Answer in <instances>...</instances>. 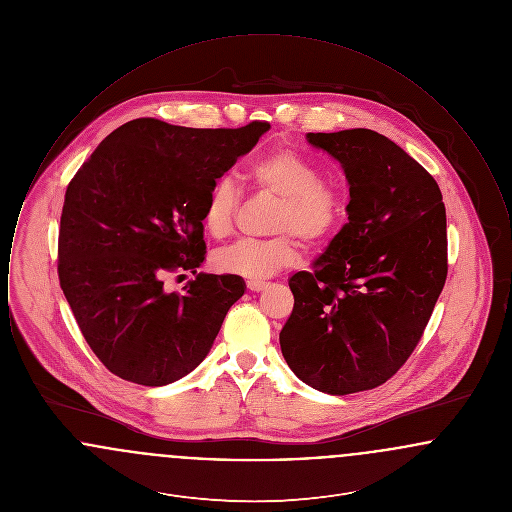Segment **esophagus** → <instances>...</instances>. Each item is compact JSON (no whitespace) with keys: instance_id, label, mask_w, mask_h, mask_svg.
<instances>
[{"instance_id":"1","label":"esophagus","mask_w":512,"mask_h":512,"mask_svg":"<svg viewBox=\"0 0 512 512\" xmlns=\"http://www.w3.org/2000/svg\"><path fill=\"white\" fill-rule=\"evenodd\" d=\"M265 286H267V282H265V280H259V278H251V280H247V288H249L251 292H261Z\"/></svg>"}]
</instances>
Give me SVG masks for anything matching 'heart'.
Segmentation results:
<instances>
[{
    "mask_svg": "<svg viewBox=\"0 0 512 512\" xmlns=\"http://www.w3.org/2000/svg\"><path fill=\"white\" fill-rule=\"evenodd\" d=\"M251 178L268 194L280 199L272 219L268 240H242L220 249L215 263L220 270L245 278H267L301 259V249L293 234L309 244H317L336 232L343 219L340 194L322 184V174L303 155L292 149H278L257 159ZM238 192L230 178H219L203 207V226L213 238H226L236 219Z\"/></svg>",
    "mask_w": 512,
    "mask_h": 512,
    "instance_id": "b5f03b06",
    "label": "heart"
}]
</instances>
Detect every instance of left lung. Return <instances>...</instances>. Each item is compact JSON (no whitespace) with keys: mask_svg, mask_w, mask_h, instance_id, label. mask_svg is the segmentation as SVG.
<instances>
[{"mask_svg":"<svg viewBox=\"0 0 512 512\" xmlns=\"http://www.w3.org/2000/svg\"><path fill=\"white\" fill-rule=\"evenodd\" d=\"M307 142L340 161L347 222L313 270L288 280L282 355L315 390H372L411 357L443 290L445 205L432 174L374 130L309 132Z\"/></svg>","mask_w":512,"mask_h":512,"instance_id":"1","label":"left lung"}]
</instances>
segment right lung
<instances>
[{"instance_id": "add662e5", "label": "right lung", "mask_w": 512, "mask_h": 512, "mask_svg": "<svg viewBox=\"0 0 512 512\" xmlns=\"http://www.w3.org/2000/svg\"><path fill=\"white\" fill-rule=\"evenodd\" d=\"M270 128H186L136 119L74 174L59 228V282L99 361L122 380L167 386L213 347L244 295L236 274H205L203 207L213 184ZM188 269L184 294L164 278ZM184 276V274H182Z\"/></svg>"}]
</instances>
